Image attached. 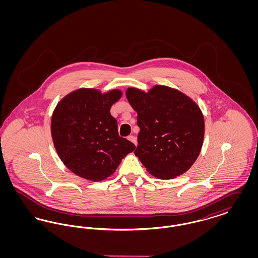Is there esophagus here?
<instances>
[{"label":"esophagus","instance_id":"obj_1","mask_svg":"<svg viewBox=\"0 0 258 258\" xmlns=\"http://www.w3.org/2000/svg\"><path fill=\"white\" fill-rule=\"evenodd\" d=\"M127 139H128L130 141H132V142L135 144V146L137 145V140H136V137L134 136V135H130V136L127 137Z\"/></svg>","mask_w":258,"mask_h":258}]
</instances>
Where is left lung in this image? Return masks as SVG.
I'll use <instances>...</instances> for the list:
<instances>
[{"label":"left lung","instance_id":"8db88e82","mask_svg":"<svg viewBox=\"0 0 258 258\" xmlns=\"http://www.w3.org/2000/svg\"><path fill=\"white\" fill-rule=\"evenodd\" d=\"M125 95L137 112L140 128L135 156L148 172L160 179H173L188 170L204 138V118L197 103L160 85L147 94L128 88Z\"/></svg>","mask_w":258,"mask_h":258}]
</instances>
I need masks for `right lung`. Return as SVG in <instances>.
Wrapping results in <instances>:
<instances>
[{
	"instance_id": "1",
	"label": "right lung",
	"mask_w": 258,
	"mask_h": 258,
	"mask_svg": "<svg viewBox=\"0 0 258 258\" xmlns=\"http://www.w3.org/2000/svg\"><path fill=\"white\" fill-rule=\"evenodd\" d=\"M119 90L107 94L79 89L62 98L53 113L51 134L63 164L93 182L109 177L135 145L118 134L110 108L121 98Z\"/></svg>"
}]
</instances>
